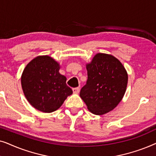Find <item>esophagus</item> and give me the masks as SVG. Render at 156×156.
Wrapping results in <instances>:
<instances>
[{
    "instance_id": "obj_1",
    "label": "esophagus",
    "mask_w": 156,
    "mask_h": 156,
    "mask_svg": "<svg viewBox=\"0 0 156 156\" xmlns=\"http://www.w3.org/2000/svg\"><path fill=\"white\" fill-rule=\"evenodd\" d=\"M72 91H73L74 94H79V93H80V89L79 88V87H76V88L72 89Z\"/></svg>"
}]
</instances>
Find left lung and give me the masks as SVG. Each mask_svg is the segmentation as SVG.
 <instances>
[{
	"mask_svg": "<svg viewBox=\"0 0 156 156\" xmlns=\"http://www.w3.org/2000/svg\"><path fill=\"white\" fill-rule=\"evenodd\" d=\"M86 68L87 81L80 97L92 114H105L116 108L125 94L126 70L118 59L105 53L95 55Z\"/></svg>",
	"mask_w": 156,
	"mask_h": 156,
	"instance_id": "8db88e82",
	"label": "left lung"
}]
</instances>
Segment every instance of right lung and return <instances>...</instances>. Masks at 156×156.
<instances>
[{"instance_id":"add662e5","label":"right lung","mask_w":156,"mask_h":156,"mask_svg":"<svg viewBox=\"0 0 156 156\" xmlns=\"http://www.w3.org/2000/svg\"><path fill=\"white\" fill-rule=\"evenodd\" d=\"M59 69V64L48 55L35 57L25 67L21 76L22 89L25 98L36 109L44 113L55 112L72 94Z\"/></svg>"}]
</instances>
